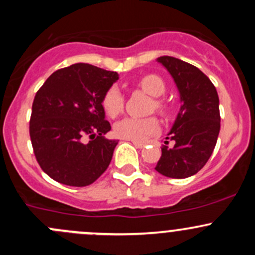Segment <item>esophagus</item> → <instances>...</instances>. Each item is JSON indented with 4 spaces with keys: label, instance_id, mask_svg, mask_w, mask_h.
<instances>
[{
    "label": "esophagus",
    "instance_id": "34e87169",
    "mask_svg": "<svg viewBox=\"0 0 255 255\" xmlns=\"http://www.w3.org/2000/svg\"><path fill=\"white\" fill-rule=\"evenodd\" d=\"M133 145L134 146H137V148H143L144 145H145V143H143V142H134V140H133Z\"/></svg>",
    "mask_w": 255,
    "mask_h": 255
}]
</instances>
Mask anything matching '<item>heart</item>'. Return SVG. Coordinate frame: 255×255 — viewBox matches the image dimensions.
Masks as SVG:
<instances>
[{
    "label": "heart",
    "instance_id": "obj_1",
    "mask_svg": "<svg viewBox=\"0 0 255 255\" xmlns=\"http://www.w3.org/2000/svg\"><path fill=\"white\" fill-rule=\"evenodd\" d=\"M140 89L153 97H160L165 94V82L158 75H145L138 82ZM102 106L110 117H117L125 107V99L118 87L111 86L104 95ZM154 106L159 112H165L166 106L161 100H154ZM159 130V122L156 118L126 117L115 125V133L123 139L143 142L150 135L156 134Z\"/></svg>",
    "mask_w": 255,
    "mask_h": 255
}]
</instances>
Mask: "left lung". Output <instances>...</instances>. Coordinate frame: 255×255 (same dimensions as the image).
I'll return each instance as SVG.
<instances>
[{"instance_id":"obj_1","label":"left lung","mask_w":255,"mask_h":255,"mask_svg":"<svg viewBox=\"0 0 255 255\" xmlns=\"http://www.w3.org/2000/svg\"><path fill=\"white\" fill-rule=\"evenodd\" d=\"M156 61L174 79L181 107L166 137L174 146L161 148L155 170L171 179H185L201 170L215 149L221 128L220 100L211 80L196 66L173 56Z\"/></svg>"}]
</instances>
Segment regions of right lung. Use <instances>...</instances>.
<instances>
[{"label":"right lung","mask_w":255,"mask_h":255,"mask_svg":"<svg viewBox=\"0 0 255 255\" xmlns=\"http://www.w3.org/2000/svg\"><path fill=\"white\" fill-rule=\"evenodd\" d=\"M118 74L78 63L56 70L35 94L29 121L33 150L42 170L69 186H87L109 168L118 140L102 106ZM87 135L91 141L83 142Z\"/></svg>","instance_id":"add662e5"}]
</instances>
